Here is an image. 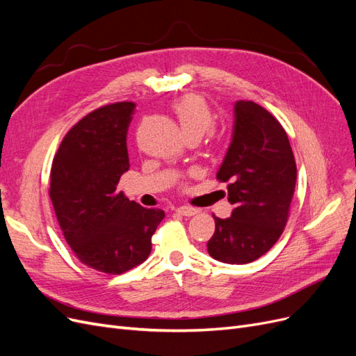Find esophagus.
<instances>
[{"label": "esophagus", "instance_id": "34e87169", "mask_svg": "<svg viewBox=\"0 0 356 356\" xmlns=\"http://www.w3.org/2000/svg\"><path fill=\"white\" fill-rule=\"evenodd\" d=\"M177 212L181 213V215H184V217H191V215H196L199 211L196 208H191V207H179L177 209Z\"/></svg>", "mask_w": 356, "mask_h": 356}]
</instances>
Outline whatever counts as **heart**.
Wrapping results in <instances>:
<instances>
[{
  "instance_id": "heart-1",
  "label": "heart",
  "mask_w": 356,
  "mask_h": 356,
  "mask_svg": "<svg viewBox=\"0 0 356 356\" xmlns=\"http://www.w3.org/2000/svg\"><path fill=\"white\" fill-rule=\"evenodd\" d=\"M184 136L203 135L213 124V113L203 98L196 95L182 96L172 105Z\"/></svg>"
}]
</instances>
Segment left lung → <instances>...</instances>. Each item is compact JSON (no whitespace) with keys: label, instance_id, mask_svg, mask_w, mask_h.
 <instances>
[{"label":"left lung","instance_id":"8db88e82","mask_svg":"<svg viewBox=\"0 0 356 356\" xmlns=\"http://www.w3.org/2000/svg\"><path fill=\"white\" fill-rule=\"evenodd\" d=\"M233 135L217 178L227 186L232 217L213 215L207 243L215 260L246 264L264 255L281 238L294 196L297 166L286 132L252 101L233 105Z\"/></svg>","mask_w":356,"mask_h":356}]
</instances>
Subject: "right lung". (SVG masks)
Segmentation results:
<instances>
[{"instance_id": "1", "label": "right lung", "mask_w": 356, "mask_h": 356, "mask_svg": "<svg viewBox=\"0 0 356 356\" xmlns=\"http://www.w3.org/2000/svg\"><path fill=\"white\" fill-rule=\"evenodd\" d=\"M134 102L92 111L71 127L53 159L50 199L65 241L95 270L122 275L144 263L161 209L129 200L117 186L129 170L126 135Z\"/></svg>"}]
</instances>
